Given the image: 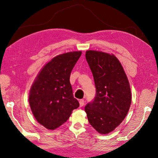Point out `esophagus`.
Instances as JSON below:
<instances>
[{"instance_id":"obj_1","label":"esophagus","mask_w":158,"mask_h":158,"mask_svg":"<svg viewBox=\"0 0 158 158\" xmlns=\"http://www.w3.org/2000/svg\"><path fill=\"white\" fill-rule=\"evenodd\" d=\"M79 103H80V106H81V107L83 106L84 104H85V101H84L83 99H81V100L79 101Z\"/></svg>"}]
</instances>
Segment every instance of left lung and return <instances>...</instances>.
<instances>
[{
	"label": "left lung",
	"mask_w": 158,
	"mask_h": 158,
	"mask_svg": "<svg viewBox=\"0 0 158 158\" xmlns=\"http://www.w3.org/2000/svg\"><path fill=\"white\" fill-rule=\"evenodd\" d=\"M85 57L96 91L94 101L87 103L85 110L90 125L106 135L114 131L128 114L131 87L123 66L114 55L90 50Z\"/></svg>",
	"instance_id": "left-lung-1"
}]
</instances>
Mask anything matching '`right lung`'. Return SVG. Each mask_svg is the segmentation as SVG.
Listing matches in <instances>:
<instances>
[{
    "label": "right lung",
    "instance_id": "1",
    "mask_svg": "<svg viewBox=\"0 0 158 158\" xmlns=\"http://www.w3.org/2000/svg\"><path fill=\"white\" fill-rule=\"evenodd\" d=\"M81 51L63 53L52 58L36 77L30 90L29 104L39 123L48 130L65 123L79 103L73 97L70 75Z\"/></svg>",
    "mask_w": 158,
    "mask_h": 158
}]
</instances>
